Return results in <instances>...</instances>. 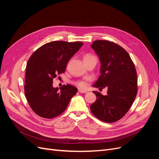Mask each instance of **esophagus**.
<instances>
[{
    "label": "esophagus",
    "instance_id": "obj_1",
    "mask_svg": "<svg viewBox=\"0 0 159 159\" xmlns=\"http://www.w3.org/2000/svg\"><path fill=\"white\" fill-rule=\"evenodd\" d=\"M78 91H79L80 93H87V92H88L87 91H85V90H82V89H80L78 90Z\"/></svg>",
    "mask_w": 159,
    "mask_h": 159
}]
</instances>
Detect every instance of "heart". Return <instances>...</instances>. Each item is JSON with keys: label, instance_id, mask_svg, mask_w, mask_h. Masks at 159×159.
<instances>
[{"label": "heart", "instance_id": "obj_1", "mask_svg": "<svg viewBox=\"0 0 159 159\" xmlns=\"http://www.w3.org/2000/svg\"><path fill=\"white\" fill-rule=\"evenodd\" d=\"M95 57V56H93L91 54H87L85 55L84 59V60L88 59V58H91V57ZM75 84L76 85H78V87H80V88H85L86 87H87V84H86V82H85V81H77L75 82Z\"/></svg>", "mask_w": 159, "mask_h": 159}]
</instances>
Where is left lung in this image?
Segmentation results:
<instances>
[{"mask_svg": "<svg viewBox=\"0 0 159 159\" xmlns=\"http://www.w3.org/2000/svg\"><path fill=\"white\" fill-rule=\"evenodd\" d=\"M91 48L101 61V75L93 85L99 90L106 87V95L93 91L97 96L90 105L94 116L105 123L121 119L131 108L137 93V71L131 57L116 43L98 40Z\"/></svg>", "mask_w": 159, "mask_h": 159, "instance_id": "1", "label": "left lung"}]
</instances>
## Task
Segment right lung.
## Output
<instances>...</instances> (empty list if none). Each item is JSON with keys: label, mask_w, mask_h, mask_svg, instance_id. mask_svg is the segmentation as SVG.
<instances>
[{"label": "right lung", "mask_w": 159, "mask_h": 159, "mask_svg": "<svg viewBox=\"0 0 159 159\" xmlns=\"http://www.w3.org/2000/svg\"><path fill=\"white\" fill-rule=\"evenodd\" d=\"M84 44L81 42L54 41L38 48L28 61L25 94L33 111L43 118L52 119L63 113L78 89L71 85L58 88L53 80L65 72L71 57ZM60 77V76H59Z\"/></svg>", "instance_id": "1"}]
</instances>
